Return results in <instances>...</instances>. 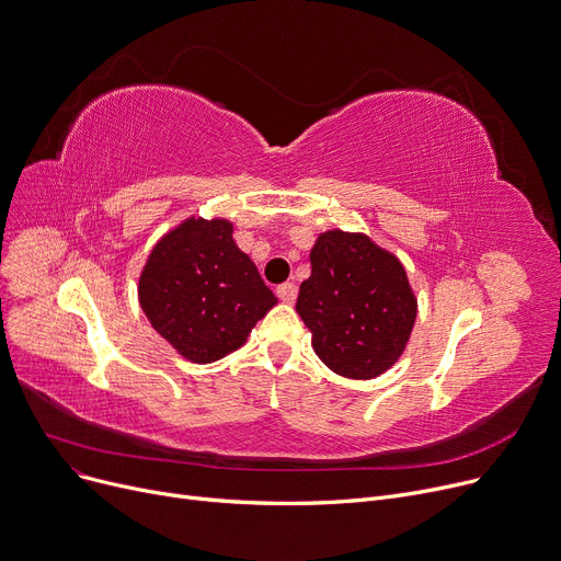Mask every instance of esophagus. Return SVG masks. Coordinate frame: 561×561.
<instances>
[{
    "mask_svg": "<svg viewBox=\"0 0 561 561\" xmlns=\"http://www.w3.org/2000/svg\"><path fill=\"white\" fill-rule=\"evenodd\" d=\"M277 298L282 300V302H296V298H298V286L293 284V282H286V284H282V286H277Z\"/></svg>",
    "mask_w": 561,
    "mask_h": 561,
    "instance_id": "1",
    "label": "esophagus"
}]
</instances>
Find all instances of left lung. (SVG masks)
Returning <instances> with one entry per match:
<instances>
[{"label":"left lung","mask_w":561,"mask_h":561,"mask_svg":"<svg viewBox=\"0 0 561 561\" xmlns=\"http://www.w3.org/2000/svg\"><path fill=\"white\" fill-rule=\"evenodd\" d=\"M296 311L320 362L352 379L387 373L414 330L416 298L398 256L364 233L332 229L309 254Z\"/></svg>","instance_id":"obj_1"}]
</instances>
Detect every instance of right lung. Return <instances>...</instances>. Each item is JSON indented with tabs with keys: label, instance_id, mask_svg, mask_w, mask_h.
I'll return each mask as SVG.
<instances>
[{
	"label": "right lung",
	"instance_id": "1",
	"mask_svg": "<svg viewBox=\"0 0 561 561\" xmlns=\"http://www.w3.org/2000/svg\"><path fill=\"white\" fill-rule=\"evenodd\" d=\"M229 220L188 218L154 245L138 282L152 328L182 357L211 364L239 350L275 305Z\"/></svg>",
	"mask_w": 561,
	"mask_h": 561
}]
</instances>
